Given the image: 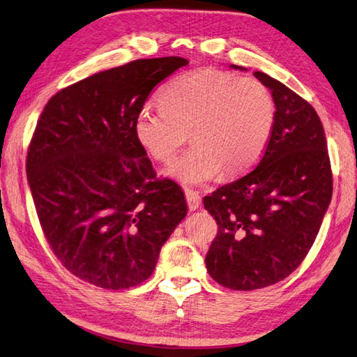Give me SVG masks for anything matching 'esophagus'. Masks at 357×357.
<instances>
[{
	"instance_id": "obj_1",
	"label": "esophagus",
	"mask_w": 357,
	"mask_h": 357,
	"mask_svg": "<svg viewBox=\"0 0 357 357\" xmlns=\"http://www.w3.org/2000/svg\"><path fill=\"white\" fill-rule=\"evenodd\" d=\"M185 199H187V205L190 211L197 210L201 206V196H199L197 192H193V190H185Z\"/></svg>"
}]
</instances>
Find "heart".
Instances as JSON below:
<instances>
[{
  "label": "heart",
  "mask_w": 357,
  "mask_h": 357,
  "mask_svg": "<svg viewBox=\"0 0 357 357\" xmlns=\"http://www.w3.org/2000/svg\"><path fill=\"white\" fill-rule=\"evenodd\" d=\"M160 102L137 112L135 137L153 160L170 164L190 130L195 144L170 169V175L187 185L205 184L220 172L234 176L251 169L266 149L275 121V103L260 80L214 68L170 80Z\"/></svg>",
  "instance_id": "heart-1"
}]
</instances>
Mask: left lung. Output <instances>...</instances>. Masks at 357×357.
<instances>
[{
	"label": "left lung",
	"mask_w": 357,
	"mask_h": 357,
	"mask_svg": "<svg viewBox=\"0 0 357 357\" xmlns=\"http://www.w3.org/2000/svg\"><path fill=\"white\" fill-rule=\"evenodd\" d=\"M254 76L275 103L269 143L254 170L204 197L218 222L206 271L234 291L268 287L291 275L310 251L333 193L317 111L268 74Z\"/></svg>",
	"instance_id": "obj_1"
}]
</instances>
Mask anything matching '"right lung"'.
<instances>
[{
  "mask_svg": "<svg viewBox=\"0 0 357 357\" xmlns=\"http://www.w3.org/2000/svg\"><path fill=\"white\" fill-rule=\"evenodd\" d=\"M187 63L155 57L93 74L38 120L26 170L40 227L62 266L97 287L143 283L187 216L181 187L156 176L134 132L152 89Z\"/></svg>",
  "mask_w": 357,
  "mask_h": 357,
  "instance_id": "1",
  "label": "right lung"
}]
</instances>
